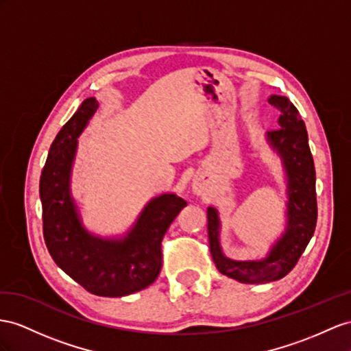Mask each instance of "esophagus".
<instances>
[{"label": "esophagus", "mask_w": 351, "mask_h": 351, "mask_svg": "<svg viewBox=\"0 0 351 351\" xmlns=\"http://www.w3.org/2000/svg\"><path fill=\"white\" fill-rule=\"evenodd\" d=\"M204 191H206V186H204V184L200 181V179H195V181L193 182V193L195 194V195H203L204 194Z\"/></svg>", "instance_id": "1"}]
</instances>
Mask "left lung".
Here are the masks:
<instances>
[{
	"instance_id": "1",
	"label": "left lung",
	"mask_w": 351,
	"mask_h": 351,
	"mask_svg": "<svg viewBox=\"0 0 351 351\" xmlns=\"http://www.w3.org/2000/svg\"><path fill=\"white\" fill-rule=\"evenodd\" d=\"M268 102L280 110V129L267 132L265 141L280 157L286 181V226L267 255L252 261H237L222 252L221 219L217 208H208V234L213 263L219 273L241 283H267L285 277L298 263L314 234L317 221L316 170L308 147V134L301 115L286 96L271 95Z\"/></svg>"
}]
</instances>
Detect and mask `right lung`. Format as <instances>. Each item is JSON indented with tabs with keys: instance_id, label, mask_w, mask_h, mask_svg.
I'll use <instances>...</instances> for the list:
<instances>
[{
	"instance_id": "right-lung-1",
	"label": "right lung",
	"mask_w": 351,
	"mask_h": 351,
	"mask_svg": "<svg viewBox=\"0 0 351 351\" xmlns=\"http://www.w3.org/2000/svg\"><path fill=\"white\" fill-rule=\"evenodd\" d=\"M96 110V99L87 97L51 143L40 179L43 231L60 269L90 293L115 298L156 282L163 264L161 240L186 202L175 193L152 197L120 236L102 237L86 228L71 191V175L78 138Z\"/></svg>"
}]
</instances>
